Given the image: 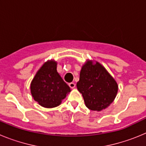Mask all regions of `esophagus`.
I'll list each match as a JSON object with an SVG mask.
<instances>
[{
    "mask_svg": "<svg viewBox=\"0 0 146 146\" xmlns=\"http://www.w3.org/2000/svg\"><path fill=\"white\" fill-rule=\"evenodd\" d=\"M69 86L71 88H74V87H75V83L74 82H70V83H69Z\"/></svg>",
    "mask_w": 146,
    "mask_h": 146,
    "instance_id": "34e87169",
    "label": "esophagus"
}]
</instances>
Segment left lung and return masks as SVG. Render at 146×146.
Masks as SVG:
<instances>
[{"label": "left lung", "instance_id": "8db88e82", "mask_svg": "<svg viewBox=\"0 0 146 146\" xmlns=\"http://www.w3.org/2000/svg\"><path fill=\"white\" fill-rule=\"evenodd\" d=\"M77 87L91 110L100 111L111 104L116 96L118 85L104 67L98 62L88 61L81 69Z\"/></svg>", "mask_w": 146, "mask_h": 146}]
</instances>
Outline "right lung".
<instances>
[{
    "mask_svg": "<svg viewBox=\"0 0 146 146\" xmlns=\"http://www.w3.org/2000/svg\"><path fill=\"white\" fill-rule=\"evenodd\" d=\"M57 63H45L35 75L31 91L35 101L41 106L52 108L58 106L71 91L57 72Z\"/></svg>",
    "mask_w": 146,
    "mask_h": 146,
    "instance_id": "add662e5",
    "label": "right lung"
}]
</instances>
